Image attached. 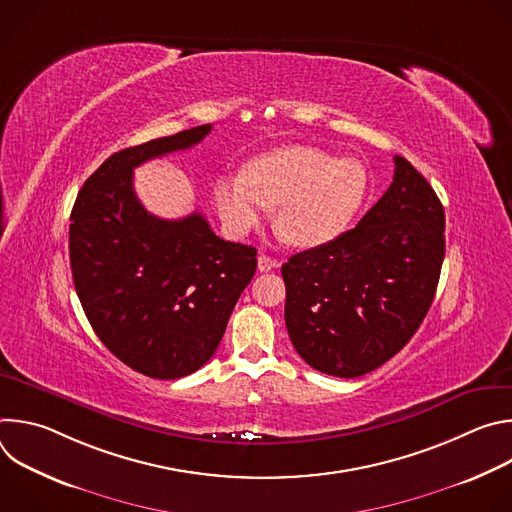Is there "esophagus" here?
Segmentation results:
<instances>
[{
	"label": "esophagus",
	"mask_w": 512,
	"mask_h": 512,
	"mask_svg": "<svg viewBox=\"0 0 512 512\" xmlns=\"http://www.w3.org/2000/svg\"><path fill=\"white\" fill-rule=\"evenodd\" d=\"M279 263L273 259V257H269V255H259V259H257V267H259V271H271V269H275Z\"/></svg>",
	"instance_id": "1"
}]
</instances>
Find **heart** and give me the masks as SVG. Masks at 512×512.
Segmentation results:
<instances>
[{"mask_svg":"<svg viewBox=\"0 0 512 512\" xmlns=\"http://www.w3.org/2000/svg\"><path fill=\"white\" fill-rule=\"evenodd\" d=\"M369 186V170L360 160H336L294 145L255 158L245 174L223 176L214 186V202L235 237L249 233L267 206H277V233L296 247H318L346 231Z\"/></svg>","mask_w":512,"mask_h":512,"instance_id":"obj_1","label":"heart"}]
</instances>
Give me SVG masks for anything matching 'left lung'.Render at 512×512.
Segmentation results:
<instances>
[{
    "instance_id": "1",
    "label": "left lung",
    "mask_w": 512,
    "mask_h": 512,
    "mask_svg": "<svg viewBox=\"0 0 512 512\" xmlns=\"http://www.w3.org/2000/svg\"><path fill=\"white\" fill-rule=\"evenodd\" d=\"M446 214L401 156L358 225L281 265L285 326L312 369L362 377L393 358L431 308L446 253Z\"/></svg>"
}]
</instances>
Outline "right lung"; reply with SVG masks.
<instances>
[{
    "label": "right lung",
    "instance_id": "1",
    "mask_svg": "<svg viewBox=\"0 0 512 512\" xmlns=\"http://www.w3.org/2000/svg\"><path fill=\"white\" fill-rule=\"evenodd\" d=\"M210 129L198 125L113 154L70 212L68 253L81 306L101 342L152 379L202 367L257 267L255 247L216 237L202 214L164 221L135 196L137 166L192 148Z\"/></svg>",
    "mask_w": 512,
    "mask_h": 512
}]
</instances>
